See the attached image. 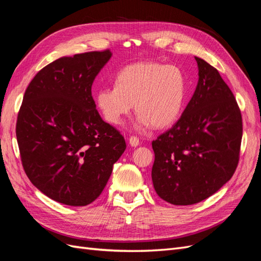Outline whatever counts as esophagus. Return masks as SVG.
<instances>
[{
	"mask_svg": "<svg viewBox=\"0 0 261 261\" xmlns=\"http://www.w3.org/2000/svg\"><path fill=\"white\" fill-rule=\"evenodd\" d=\"M129 145L133 147H136L139 145V138L136 136H130L129 137Z\"/></svg>",
	"mask_w": 261,
	"mask_h": 261,
	"instance_id": "esophagus-1",
	"label": "esophagus"
}]
</instances>
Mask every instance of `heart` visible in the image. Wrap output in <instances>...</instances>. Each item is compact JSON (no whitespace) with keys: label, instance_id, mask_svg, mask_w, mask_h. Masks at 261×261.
<instances>
[{"label":"heart","instance_id":"b5f03b06","mask_svg":"<svg viewBox=\"0 0 261 261\" xmlns=\"http://www.w3.org/2000/svg\"><path fill=\"white\" fill-rule=\"evenodd\" d=\"M186 78L175 65L140 62L124 67L114 87H102L96 101L106 121L118 125L129 114L133 105L139 125L163 128L179 116L186 97Z\"/></svg>","mask_w":261,"mask_h":261}]
</instances>
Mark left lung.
<instances>
[{"label":"left lung","instance_id":"obj_1","mask_svg":"<svg viewBox=\"0 0 261 261\" xmlns=\"http://www.w3.org/2000/svg\"><path fill=\"white\" fill-rule=\"evenodd\" d=\"M199 80L183 114L152 141V183L176 206L204 200L238 168L243 135L241 110L218 69L195 58Z\"/></svg>","mask_w":261,"mask_h":261}]
</instances>
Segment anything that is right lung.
I'll return each mask as SVG.
<instances>
[{
    "instance_id": "right-lung-1",
    "label": "right lung",
    "mask_w": 261,
    "mask_h": 261,
    "mask_svg": "<svg viewBox=\"0 0 261 261\" xmlns=\"http://www.w3.org/2000/svg\"><path fill=\"white\" fill-rule=\"evenodd\" d=\"M111 51L55 60L39 70L23 94L16 122L26 175L49 198L87 206L103 191L125 139L102 120L91 94Z\"/></svg>"
}]
</instances>
